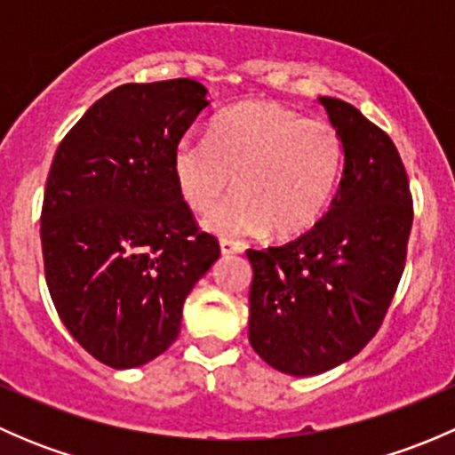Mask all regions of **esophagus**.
I'll return each mask as SVG.
<instances>
[{
	"instance_id": "34e87169",
	"label": "esophagus",
	"mask_w": 455,
	"mask_h": 455,
	"mask_svg": "<svg viewBox=\"0 0 455 455\" xmlns=\"http://www.w3.org/2000/svg\"><path fill=\"white\" fill-rule=\"evenodd\" d=\"M220 251H222V255H235L244 251V244L231 240H220Z\"/></svg>"
}]
</instances>
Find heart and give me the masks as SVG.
Listing matches in <instances>:
<instances>
[{
    "label": "heart",
    "instance_id": "obj_1",
    "mask_svg": "<svg viewBox=\"0 0 455 455\" xmlns=\"http://www.w3.org/2000/svg\"><path fill=\"white\" fill-rule=\"evenodd\" d=\"M343 163V139L330 121L273 100H246L215 118L209 142H178L173 178L196 213L213 209L233 180L237 194L206 220L220 235L266 228L273 237H295L325 213Z\"/></svg>",
    "mask_w": 455,
    "mask_h": 455
}]
</instances>
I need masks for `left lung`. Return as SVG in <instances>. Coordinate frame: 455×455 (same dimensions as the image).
Returning <instances> with one entry per match:
<instances>
[{"label": "left lung", "mask_w": 455, "mask_h": 455, "mask_svg": "<svg viewBox=\"0 0 455 455\" xmlns=\"http://www.w3.org/2000/svg\"><path fill=\"white\" fill-rule=\"evenodd\" d=\"M346 149L328 213L288 244L249 249V341L283 374L313 376L379 332L407 259L414 204L396 145L355 105L319 96Z\"/></svg>", "instance_id": "1"}]
</instances>
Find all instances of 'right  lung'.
I'll use <instances>...</instances> for the list:
<instances>
[{
  "label": "right lung",
  "instance_id": "obj_1",
  "mask_svg": "<svg viewBox=\"0 0 455 455\" xmlns=\"http://www.w3.org/2000/svg\"><path fill=\"white\" fill-rule=\"evenodd\" d=\"M206 105L191 79L118 85L50 164L45 283L68 332L109 368H136L176 341L187 295L220 257L173 178L176 145Z\"/></svg>",
  "mask_w": 455,
  "mask_h": 455
}]
</instances>
